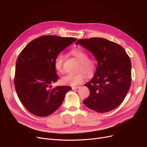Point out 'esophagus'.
<instances>
[{"mask_svg": "<svg viewBox=\"0 0 147 147\" xmlns=\"http://www.w3.org/2000/svg\"><path fill=\"white\" fill-rule=\"evenodd\" d=\"M79 88V86H73L72 87V89H78Z\"/></svg>", "mask_w": 147, "mask_h": 147, "instance_id": "esophagus-1", "label": "esophagus"}]
</instances>
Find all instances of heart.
I'll list each match as a JSON object with an SVG mask.
<instances>
[{
	"label": "heart",
	"instance_id": "obj_1",
	"mask_svg": "<svg viewBox=\"0 0 147 147\" xmlns=\"http://www.w3.org/2000/svg\"><path fill=\"white\" fill-rule=\"evenodd\" d=\"M69 53L79 62L78 67V73L72 74H67L61 79V82L63 85L71 86L78 85L85 79V75L91 77L95 73L97 67V62L95 58L88 57V53L80 48H75L70 50ZM64 56L60 53L56 56L54 61V66L56 71L59 74L64 72L63 63ZM81 71L80 72V71Z\"/></svg>",
	"mask_w": 147,
	"mask_h": 147
}]
</instances>
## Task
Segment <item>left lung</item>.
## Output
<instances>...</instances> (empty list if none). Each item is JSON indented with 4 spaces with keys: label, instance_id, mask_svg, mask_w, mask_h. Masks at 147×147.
I'll list each match as a JSON object with an SVG mask.
<instances>
[{
    "label": "left lung",
    "instance_id": "obj_1",
    "mask_svg": "<svg viewBox=\"0 0 147 147\" xmlns=\"http://www.w3.org/2000/svg\"><path fill=\"white\" fill-rule=\"evenodd\" d=\"M78 44L91 52L98 61L93 78L84 85L90 94L83 102L99 113L115 109L122 103L131 86L129 55L118 44L101 38L79 40Z\"/></svg>",
    "mask_w": 147,
    "mask_h": 147
}]
</instances>
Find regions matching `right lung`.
<instances>
[{
  "label": "right lung",
  "instance_id": "right-lung-1",
  "mask_svg": "<svg viewBox=\"0 0 147 147\" xmlns=\"http://www.w3.org/2000/svg\"><path fill=\"white\" fill-rule=\"evenodd\" d=\"M76 39L44 35L30 41L19 55L16 62L14 86L24 107L32 114L50 115L62 103L68 86L52 88L58 75L54 66L56 56Z\"/></svg>",
  "mask_w": 147,
  "mask_h": 147
}]
</instances>
